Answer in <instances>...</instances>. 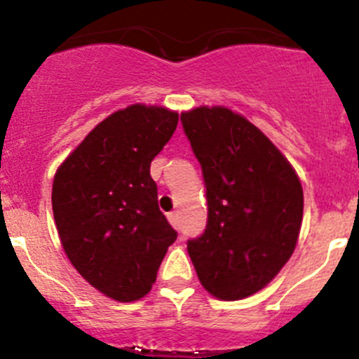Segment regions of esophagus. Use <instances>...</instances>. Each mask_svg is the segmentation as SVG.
Instances as JSON below:
<instances>
[{
  "instance_id": "1",
  "label": "esophagus",
  "mask_w": 359,
  "mask_h": 359,
  "mask_svg": "<svg viewBox=\"0 0 359 359\" xmlns=\"http://www.w3.org/2000/svg\"><path fill=\"white\" fill-rule=\"evenodd\" d=\"M167 217H169L170 224H172V226L176 228V230H180V228H182V219H180V214H177V212H170V214L167 215Z\"/></svg>"
}]
</instances>
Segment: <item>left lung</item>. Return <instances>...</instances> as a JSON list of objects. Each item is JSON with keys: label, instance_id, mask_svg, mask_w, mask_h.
<instances>
[{"label": "left lung", "instance_id": "obj_1", "mask_svg": "<svg viewBox=\"0 0 359 359\" xmlns=\"http://www.w3.org/2000/svg\"><path fill=\"white\" fill-rule=\"evenodd\" d=\"M182 123L208 205L207 228L187 250L208 293L246 298L290 261L302 224V185L280 151L226 107L187 111Z\"/></svg>", "mask_w": 359, "mask_h": 359}]
</instances>
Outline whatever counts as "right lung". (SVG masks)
<instances>
[{
  "label": "right lung",
  "instance_id": "right-lung-1",
  "mask_svg": "<svg viewBox=\"0 0 359 359\" xmlns=\"http://www.w3.org/2000/svg\"><path fill=\"white\" fill-rule=\"evenodd\" d=\"M177 113L135 104L100 122L57 169L52 208L62 248L91 286L118 302L151 291L177 231L158 207L151 161Z\"/></svg>",
  "mask_w": 359,
  "mask_h": 359
}]
</instances>
